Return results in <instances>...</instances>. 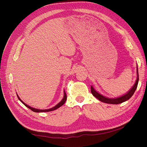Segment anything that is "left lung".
Segmentation results:
<instances>
[{"mask_svg":"<svg viewBox=\"0 0 147 147\" xmlns=\"http://www.w3.org/2000/svg\"><path fill=\"white\" fill-rule=\"evenodd\" d=\"M138 82H139V74H138V66H137V79H136V82L134 84V85L132 86V88H131L126 94H123V95L119 96V97H117V98L106 97V96H104L102 95V94L99 93L98 91H96L92 86H91V93L93 94V95L94 96H95L96 98H98L99 100L102 102L107 103V104H118L128 100V99H130L131 96H132L134 93H135V91L136 90L137 87H138Z\"/></svg>","mask_w":147,"mask_h":147,"instance_id":"left-lung-1","label":"left lung"}]
</instances>
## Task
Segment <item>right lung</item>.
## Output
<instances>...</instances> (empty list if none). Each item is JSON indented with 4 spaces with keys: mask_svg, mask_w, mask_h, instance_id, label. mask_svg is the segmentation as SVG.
Instances as JSON below:
<instances>
[{
    "mask_svg": "<svg viewBox=\"0 0 147 147\" xmlns=\"http://www.w3.org/2000/svg\"><path fill=\"white\" fill-rule=\"evenodd\" d=\"M17 97H18L19 100L22 103H23L24 106H26L27 108H28L29 109H30L31 110H32L33 111H34V112H37V113H39V112H48V111H53V110H55V109L59 108V107H61V106H63L64 103L65 102V101L67 100V95H66V93L65 92V90H64V95H63V98H62V100L59 102L57 104V105H56L55 106H54L53 108H50V109H36V108H32V107L28 105H27L26 104H25L23 100H21V99L19 98V96H18V94H17Z\"/></svg>",
    "mask_w": 147,
    "mask_h": 147,
    "instance_id": "add662e5",
    "label": "right lung"
}]
</instances>
